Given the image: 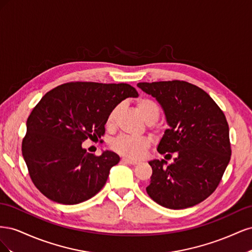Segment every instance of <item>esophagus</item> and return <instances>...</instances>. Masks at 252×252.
Wrapping results in <instances>:
<instances>
[{"instance_id": "esophagus-1", "label": "esophagus", "mask_w": 252, "mask_h": 252, "mask_svg": "<svg viewBox=\"0 0 252 252\" xmlns=\"http://www.w3.org/2000/svg\"><path fill=\"white\" fill-rule=\"evenodd\" d=\"M122 162L125 163V164H130V165H138L139 162L138 161H132V159H129V158H122Z\"/></svg>"}]
</instances>
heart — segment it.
Listing matches in <instances>:
<instances>
[{
  "label": "heart",
  "mask_w": 252,
  "mask_h": 252,
  "mask_svg": "<svg viewBox=\"0 0 252 252\" xmlns=\"http://www.w3.org/2000/svg\"><path fill=\"white\" fill-rule=\"evenodd\" d=\"M136 108L140 110L144 119L148 123H155L159 117V107L158 104L149 97H139L135 101ZM120 113V106L113 107L108 113L106 119V127L110 130L116 128L117 121ZM149 147V142L147 139L141 136H132L127 134H122L113 141L112 148L119 155L130 159H140L144 157L145 152Z\"/></svg>",
  "instance_id": "heart-1"
}]
</instances>
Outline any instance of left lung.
<instances>
[{
    "label": "left lung",
    "mask_w": 252,
    "mask_h": 252,
    "mask_svg": "<svg viewBox=\"0 0 252 252\" xmlns=\"http://www.w3.org/2000/svg\"><path fill=\"white\" fill-rule=\"evenodd\" d=\"M138 86L162 105L170 126L158 144V154L177 155L167 167L164 159L149 162L148 195L170 209L203 202L215 192L231 158L229 126L223 110L207 93L185 81Z\"/></svg>",
    "instance_id": "1"
}]
</instances>
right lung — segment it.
Here are the masks:
<instances>
[{"instance_id": "add662e5", "label": "right lung", "mask_w": 252, "mask_h": 252, "mask_svg": "<svg viewBox=\"0 0 252 252\" xmlns=\"http://www.w3.org/2000/svg\"><path fill=\"white\" fill-rule=\"evenodd\" d=\"M126 83L70 82L48 91L27 119L22 154L34 186L49 200L65 205L85 202L106 184L120 162L111 151L102 156L82 148L100 139L110 110L128 96H138Z\"/></svg>"}]
</instances>
